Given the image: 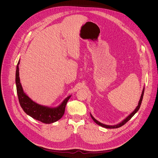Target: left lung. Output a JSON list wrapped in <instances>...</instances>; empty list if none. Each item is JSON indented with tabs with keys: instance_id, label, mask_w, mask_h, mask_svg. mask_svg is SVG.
<instances>
[{
	"instance_id": "left-lung-1",
	"label": "left lung",
	"mask_w": 158,
	"mask_h": 158,
	"mask_svg": "<svg viewBox=\"0 0 158 158\" xmlns=\"http://www.w3.org/2000/svg\"><path fill=\"white\" fill-rule=\"evenodd\" d=\"M143 93H144V88H143V89L142 90V95H141L140 100H139V102L138 106L136 107V108L135 110V111H134L133 113H131V114H130V115H128L124 120H123L121 123H118V124H117V125H116L110 126V125H106L103 124V123L99 122L98 121H97L96 119H95V118H94L91 114H90V116H91L92 120H93L97 125H100V126H101V127H104V128H110V129H111V128H117L121 127H122L123 125H125L128 121H129V120L132 118V117H133V116L135 114V113L138 111V110H139L140 106V105H141V103H142V98H143Z\"/></svg>"
}]
</instances>
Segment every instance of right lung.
Here are the masks:
<instances>
[{
    "label": "right lung",
    "instance_id": "right-lung-1",
    "mask_svg": "<svg viewBox=\"0 0 158 158\" xmlns=\"http://www.w3.org/2000/svg\"><path fill=\"white\" fill-rule=\"evenodd\" d=\"M18 63L16 72V85L19 102L24 112L32 118L44 123L49 124L60 120L64 114L66 105L70 96L68 97L57 108H50L40 105L32 101L24 92L20 82L19 64Z\"/></svg>",
    "mask_w": 158,
    "mask_h": 158
}]
</instances>
